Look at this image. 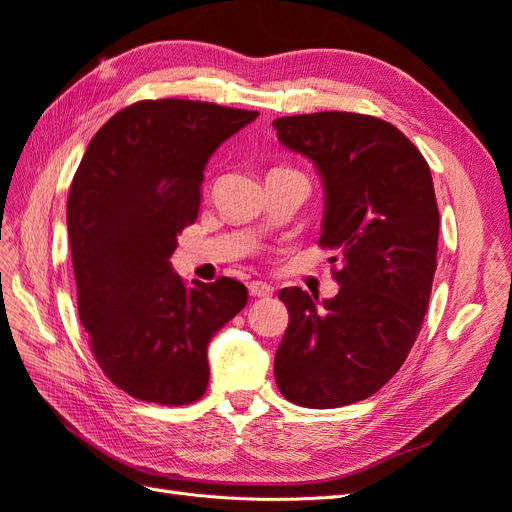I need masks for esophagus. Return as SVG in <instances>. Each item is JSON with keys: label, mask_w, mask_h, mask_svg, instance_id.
<instances>
[{"label": "esophagus", "mask_w": 512, "mask_h": 512, "mask_svg": "<svg viewBox=\"0 0 512 512\" xmlns=\"http://www.w3.org/2000/svg\"><path fill=\"white\" fill-rule=\"evenodd\" d=\"M247 290H250L252 297H258V299H265V297H271V294H273V288L265 282H250V284H247Z\"/></svg>", "instance_id": "34e87169"}]
</instances>
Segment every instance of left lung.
Instances as JSON below:
<instances>
[{"mask_svg": "<svg viewBox=\"0 0 512 512\" xmlns=\"http://www.w3.org/2000/svg\"><path fill=\"white\" fill-rule=\"evenodd\" d=\"M273 128L322 177L318 243L342 262L333 273L342 288L320 305L301 288L280 290L290 322L275 382L297 406H348L380 391L421 333L438 267L431 170L393 123L371 115H294Z\"/></svg>", "mask_w": 512, "mask_h": 512, "instance_id": "8db88e82", "label": "left lung"}]
</instances>
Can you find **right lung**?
Returning <instances> with one entry per match:
<instances>
[{
  "mask_svg": "<svg viewBox=\"0 0 512 512\" xmlns=\"http://www.w3.org/2000/svg\"><path fill=\"white\" fill-rule=\"evenodd\" d=\"M258 117L211 102L143 100L91 138L68 196L79 318L106 378L162 406L203 397L207 346L247 303L220 277L188 288L170 267L194 224L209 158Z\"/></svg>",
  "mask_w": 512,
  "mask_h": 512,
  "instance_id": "obj_1",
  "label": "right lung"
}]
</instances>
